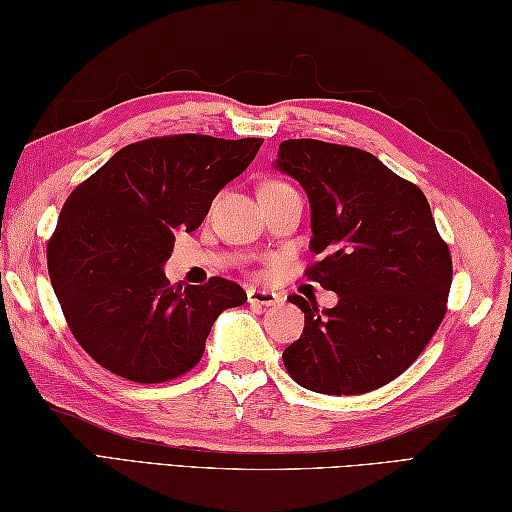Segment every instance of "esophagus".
Segmentation results:
<instances>
[{
  "label": "esophagus",
  "instance_id": "obj_1",
  "mask_svg": "<svg viewBox=\"0 0 512 512\" xmlns=\"http://www.w3.org/2000/svg\"><path fill=\"white\" fill-rule=\"evenodd\" d=\"M247 301L252 305H276L281 303V296H278L276 292H269V289H258V287H249L247 289Z\"/></svg>",
  "mask_w": 512,
  "mask_h": 512
}]
</instances>
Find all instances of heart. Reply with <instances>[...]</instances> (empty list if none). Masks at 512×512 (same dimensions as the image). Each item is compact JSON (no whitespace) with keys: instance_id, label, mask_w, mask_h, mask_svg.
<instances>
[{"instance_id":"heart-1","label":"heart","mask_w":512,"mask_h":512,"mask_svg":"<svg viewBox=\"0 0 512 512\" xmlns=\"http://www.w3.org/2000/svg\"><path fill=\"white\" fill-rule=\"evenodd\" d=\"M267 185H283V182H267ZM267 185H265V187H267Z\"/></svg>"}]
</instances>
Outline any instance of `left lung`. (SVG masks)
Segmentation results:
<instances>
[{"label": "left lung", "mask_w": 512, "mask_h": 512, "mask_svg": "<svg viewBox=\"0 0 512 512\" xmlns=\"http://www.w3.org/2000/svg\"><path fill=\"white\" fill-rule=\"evenodd\" d=\"M305 189L312 209L305 269L339 296L318 310L303 296L301 339L283 363L303 388L363 394L397 379L417 361L443 321L452 258L423 191L372 153L321 140H285L274 162Z\"/></svg>", "instance_id": "left-lung-1"}]
</instances>
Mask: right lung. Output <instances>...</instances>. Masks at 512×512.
<instances>
[{
  "mask_svg": "<svg viewBox=\"0 0 512 512\" xmlns=\"http://www.w3.org/2000/svg\"><path fill=\"white\" fill-rule=\"evenodd\" d=\"M260 144L198 133L142 140L66 198L46 247L48 274L77 343L102 368L136 383L176 379L202 359L220 312L247 301L227 278L171 285L162 267L173 234L202 225Z\"/></svg>",
  "mask_w": 512,
  "mask_h": 512,
  "instance_id": "1",
  "label": "right lung"
}]
</instances>
